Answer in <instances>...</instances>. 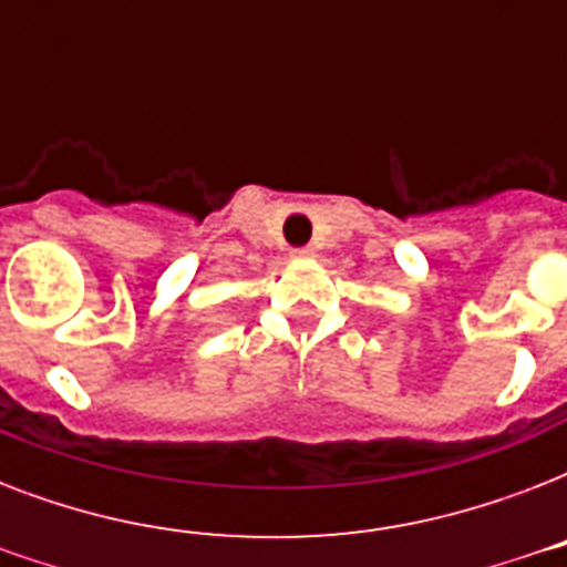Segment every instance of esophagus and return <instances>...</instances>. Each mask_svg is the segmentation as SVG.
Here are the masks:
<instances>
[{"label": "esophagus", "instance_id": "obj_1", "mask_svg": "<svg viewBox=\"0 0 567 567\" xmlns=\"http://www.w3.org/2000/svg\"><path fill=\"white\" fill-rule=\"evenodd\" d=\"M311 256H315V249H311V247L291 249V258H311Z\"/></svg>", "mask_w": 567, "mask_h": 567}]
</instances>
